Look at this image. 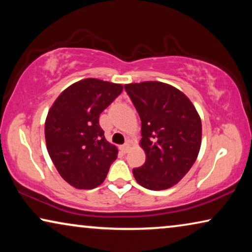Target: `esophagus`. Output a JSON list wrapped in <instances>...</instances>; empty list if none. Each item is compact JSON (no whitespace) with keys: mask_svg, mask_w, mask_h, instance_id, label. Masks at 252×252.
<instances>
[{"mask_svg":"<svg viewBox=\"0 0 252 252\" xmlns=\"http://www.w3.org/2000/svg\"><path fill=\"white\" fill-rule=\"evenodd\" d=\"M119 149L122 150V153L126 154L127 151H128V149H129V144H128V143H125V144H123V146H120V147H119Z\"/></svg>","mask_w":252,"mask_h":252,"instance_id":"obj_1","label":"esophagus"}]
</instances>
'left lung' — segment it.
Here are the masks:
<instances>
[{
    "instance_id": "8db88e82",
    "label": "left lung",
    "mask_w": 252,
    "mask_h": 252,
    "mask_svg": "<svg viewBox=\"0 0 252 252\" xmlns=\"http://www.w3.org/2000/svg\"><path fill=\"white\" fill-rule=\"evenodd\" d=\"M141 119V147L146 163L133 170L150 190L178 184L198 156L202 123L195 106L179 89L158 81L124 86Z\"/></svg>"
}]
</instances>
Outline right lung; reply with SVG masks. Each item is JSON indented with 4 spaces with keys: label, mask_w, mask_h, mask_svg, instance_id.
<instances>
[{
    "label": "right lung",
    "mask_w": 252,
    "mask_h": 252,
    "mask_svg": "<svg viewBox=\"0 0 252 252\" xmlns=\"http://www.w3.org/2000/svg\"><path fill=\"white\" fill-rule=\"evenodd\" d=\"M123 92V86L88 78L58 96L44 124L47 149L58 173L79 189L104 181L118 149L104 137L99 115Z\"/></svg>",
    "instance_id": "add662e5"
}]
</instances>
